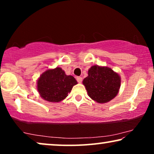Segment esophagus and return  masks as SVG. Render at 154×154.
Listing matches in <instances>:
<instances>
[{"mask_svg": "<svg viewBox=\"0 0 154 154\" xmlns=\"http://www.w3.org/2000/svg\"><path fill=\"white\" fill-rule=\"evenodd\" d=\"M76 80H77V81L79 82V83H81V82H82V81H83V79H82L81 77H76Z\"/></svg>", "mask_w": 154, "mask_h": 154, "instance_id": "1", "label": "esophagus"}]
</instances>
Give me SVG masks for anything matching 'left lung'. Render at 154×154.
<instances>
[{"mask_svg":"<svg viewBox=\"0 0 154 154\" xmlns=\"http://www.w3.org/2000/svg\"><path fill=\"white\" fill-rule=\"evenodd\" d=\"M83 81L88 96L94 102L104 104L119 94L121 84L120 75L110 67L93 65Z\"/></svg>","mask_w":154,"mask_h":154,"instance_id":"8db88e82","label":"left lung"}]
</instances>
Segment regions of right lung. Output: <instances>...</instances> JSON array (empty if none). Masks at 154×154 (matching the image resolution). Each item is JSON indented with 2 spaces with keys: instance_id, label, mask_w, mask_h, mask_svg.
<instances>
[{
  "instance_id": "obj_1",
  "label": "right lung",
  "mask_w": 154,
  "mask_h": 154,
  "mask_svg": "<svg viewBox=\"0 0 154 154\" xmlns=\"http://www.w3.org/2000/svg\"><path fill=\"white\" fill-rule=\"evenodd\" d=\"M76 80L68 75L61 67L48 69L40 75L36 81V88L42 99L49 102H60L71 92Z\"/></svg>"
}]
</instances>
